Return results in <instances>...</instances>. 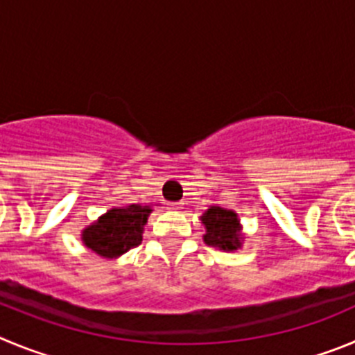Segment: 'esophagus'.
Masks as SVG:
<instances>
[{
    "label": "esophagus",
    "instance_id": "1",
    "mask_svg": "<svg viewBox=\"0 0 355 355\" xmlns=\"http://www.w3.org/2000/svg\"><path fill=\"white\" fill-rule=\"evenodd\" d=\"M168 209H170V210H180L182 205H180V203H168Z\"/></svg>",
    "mask_w": 355,
    "mask_h": 355
}]
</instances>
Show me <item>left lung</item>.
Returning a JSON list of instances; mask_svg holds the SVG:
<instances>
[{
  "label": "left lung",
  "mask_w": 355,
  "mask_h": 355,
  "mask_svg": "<svg viewBox=\"0 0 355 355\" xmlns=\"http://www.w3.org/2000/svg\"><path fill=\"white\" fill-rule=\"evenodd\" d=\"M201 223L205 225L203 241L207 245L219 248L223 251H235L241 248V223L239 216L233 210L210 207L201 216Z\"/></svg>",
  "instance_id": "left-lung-1"
}]
</instances>
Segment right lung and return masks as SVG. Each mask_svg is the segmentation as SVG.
<instances>
[{"label":"right lung","instance_id":"1","mask_svg":"<svg viewBox=\"0 0 355 355\" xmlns=\"http://www.w3.org/2000/svg\"><path fill=\"white\" fill-rule=\"evenodd\" d=\"M152 212L150 207L127 205L107 210L88 228L81 239L86 248L102 258H118L143 241V226Z\"/></svg>","mask_w":355,"mask_h":355}]
</instances>
